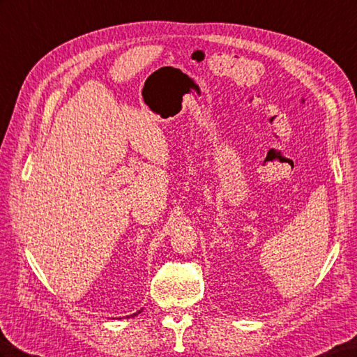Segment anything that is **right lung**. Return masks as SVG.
I'll return each instance as SVG.
<instances>
[{
    "label": "right lung",
    "instance_id": "right-lung-1",
    "mask_svg": "<svg viewBox=\"0 0 357 357\" xmlns=\"http://www.w3.org/2000/svg\"><path fill=\"white\" fill-rule=\"evenodd\" d=\"M135 315H137V314H135ZM132 317H133V315H132Z\"/></svg>",
    "mask_w": 357,
    "mask_h": 357
}]
</instances>
